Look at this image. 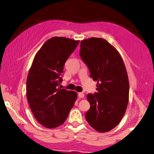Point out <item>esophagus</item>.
<instances>
[{"mask_svg": "<svg viewBox=\"0 0 154 154\" xmlns=\"http://www.w3.org/2000/svg\"><path fill=\"white\" fill-rule=\"evenodd\" d=\"M78 96L80 98H83L85 97V94H84V93H82V92H79L78 93Z\"/></svg>", "mask_w": 154, "mask_h": 154, "instance_id": "1", "label": "esophagus"}]
</instances>
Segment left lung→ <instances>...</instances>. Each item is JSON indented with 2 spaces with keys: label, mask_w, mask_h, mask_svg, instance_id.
<instances>
[{
  "label": "left lung",
  "mask_w": 154,
  "mask_h": 154,
  "mask_svg": "<svg viewBox=\"0 0 154 154\" xmlns=\"http://www.w3.org/2000/svg\"><path fill=\"white\" fill-rule=\"evenodd\" d=\"M80 57L89 69L90 77L97 81V92L87 95L90 107L86 120L96 131H109L120 123L129 101L124 63L118 51L103 38L81 41Z\"/></svg>",
  "instance_id": "8db88e82"
}]
</instances>
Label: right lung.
<instances>
[{
    "instance_id": "right-lung-1",
    "label": "right lung",
    "mask_w": 154,
    "mask_h": 154,
    "mask_svg": "<svg viewBox=\"0 0 154 154\" xmlns=\"http://www.w3.org/2000/svg\"><path fill=\"white\" fill-rule=\"evenodd\" d=\"M79 41L53 37L46 41L32 62L26 79V97L39 124L47 128L62 125L77 98L74 91L59 88L67 59Z\"/></svg>"
}]
</instances>
